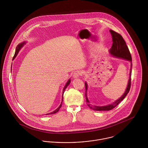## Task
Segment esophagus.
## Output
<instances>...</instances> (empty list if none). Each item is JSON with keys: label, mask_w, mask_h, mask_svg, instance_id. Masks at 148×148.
Returning a JSON list of instances; mask_svg holds the SVG:
<instances>
[{"label": "esophagus", "mask_w": 148, "mask_h": 148, "mask_svg": "<svg viewBox=\"0 0 148 148\" xmlns=\"http://www.w3.org/2000/svg\"><path fill=\"white\" fill-rule=\"evenodd\" d=\"M81 76H82V72L80 71H76L73 73V77L75 79V78H77Z\"/></svg>", "instance_id": "esophagus-1"}]
</instances>
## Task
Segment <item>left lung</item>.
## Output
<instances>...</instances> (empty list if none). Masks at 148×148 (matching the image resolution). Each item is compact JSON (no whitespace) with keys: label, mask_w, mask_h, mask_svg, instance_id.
I'll list each match as a JSON object with an SVG mask.
<instances>
[{"label":"left lung","mask_w":148,"mask_h":148,"mask_svg":"<svg viewBox=\"0 0 148 148\" xmlns=\"http://www.w3.org/2000/svg\"><path fill=\"white\" fill-rule=\"evenodd\" d=\"M112 37V46L111 48L109 49V53L112 55L113 57H115L116 58H119L121 59H124L125 60H127L130 62V70L129 73V79L128 80V83L127 85V88L124 93V94L122 95L121 97H120L118 100L113 102L111 104H109L105 106H93L91 104H90L89 101L88 99L86 92L88 89V84L86 82L85 83V97H86V101L87 103L88 106L92 110H110L114 108H115L117 106L127 95V94L129 93L130 88V85H131V75H132V56L130 55V53L129 52V50L127 47L126 42L124 40L123 38L121 35H120L119 34L116 32L115 31L113 30H109Z\"/></svg>","instance_id":"1"}]
</instances>
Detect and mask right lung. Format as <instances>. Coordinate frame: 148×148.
<instances>
[{
	"label": "right lung",
	"mask_w": 148,
	"mask_h": 148,
	"mask_svg": "<svg viewBox=\"0 0 148 148\" xmlns=\"http://www.w3.org/2000/svg\"><path fill=\"white\" fill-rule=\"evenodd\" d=\"M26 43L25 42H21V43H20V44H19L18 45H17V47H16V51H15V55H14V58H13V59L12 60H14V59H15V58H16V56H17V55H18V53H19V51L21 50V48L24 46V45ZM11 68H12V66H11ZM70 83H71V80L70 79H69L68 80V82H66V83L65 84V86H64V87L63 88V96H62V103H61V104H60V106L55 110H54L53 112H51V113H48V114H46L47 115H48V114H54V113H57L59 110V109H60V108L62 107V102H63V94L64 93V91H65V89L66 88V87L69 85V84H70Z\"/></svg>",
	"instance_id": "1"
}]
</instances>
